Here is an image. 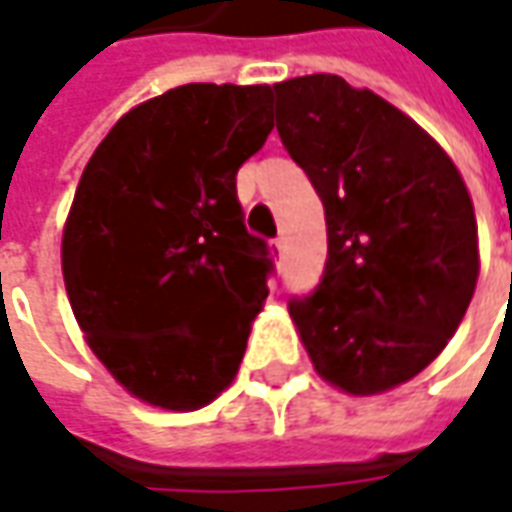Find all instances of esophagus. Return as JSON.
<instances>
[{"instance_id": "esophagus-1", "label": "esophagus", "mask_w": 512, "mask_h": 512, "mask_svg": "<svg viewBox=\"0 0 512 512\" xmlns=\"http://www.w3.org/2000/svg\"><path fill=\"white\" fill-rule=\"evenodd\" d=\"M285 239H282V236H279V239H273V253H276V256H279V259H282V256H285Z\"/></svg>"}]
</instances>
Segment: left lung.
Returning <instances> with one entry per match:
<instances>
[{"mask_svg": "<svg viewBox=\"0 0 512 512\" xmlns=\"http://www.w3.org/2000/svg\"><path fill=\"white\" fill-rule=\"evenodd\" d=\"M276 130L316 187L327 262L287 310L319 376L356 396L422 373L479 276L473 202L456 165L373 90L313 73L273 85Z\"/></svg>", "mask_w": 512, "mask_h": 512, "instance_id": "left-lung-1", "label": "left lung"}]
</instances>
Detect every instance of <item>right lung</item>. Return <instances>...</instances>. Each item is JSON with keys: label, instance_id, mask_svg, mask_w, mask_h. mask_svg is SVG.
<instances>
[{"label": "right lung", "instance_id": "obj_1", "mask_svg": "<svg viewBox=\"0 0 512 512\" xmlns=\"http://www.w3.org/2000/svg\"><path fill=\"white\" fill-rule=\"evenodd\" d=\"M267 85L173 88L90 156L62 236L70 307L142 402L196 410L233 382L273 256L245 227L236 173L262 150Z\"/></svg>", "mask_w": 512, "mask_h": 512}]
</instances>
